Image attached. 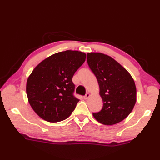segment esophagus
<instances>
[{"mask_svg":"<svg viewBox=\"0 0 160 160\" xmlns=\"http://www.w3.org/2000/svg\"><path fill=\"white\" fill-rule=\"evenodd\" d=\"M89 97H90V94H89V93H86L85 96H84V99L87 100V99H88V98H89Z\"/></svg>","mask_w":160,"mask_h":160,"instance_id":"34e87169","label":"esophagus"}]
</instances>
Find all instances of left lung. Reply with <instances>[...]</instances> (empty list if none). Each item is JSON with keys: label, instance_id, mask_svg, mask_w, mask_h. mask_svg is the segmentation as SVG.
Returning <instances> with one entry per match:
<instances>
[{"label": "left lung", "instance_id": "left-lung-1", "mask_svg": "<svg viewBox=\"0 0 160 160\" xmlns=\"http://www.w3.org/2000/svg\"><path fill=\"white\" fill-rule=\"evenodd\" d=\"M87 63L96 76L102 98V110L93 113L104 125L120 122L131 113L136 102V87L128 71L111 57L101 53H88Z\"/></svg>", "mask_w": 160, "mask_h": 160}]
</instances>
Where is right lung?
<instances>
[{"instance_id": "obj_1", "label": "right lung", "mask_w": 160, "mask_h": 160, "mask_svg": "<svg viewBox=\"0 0 160 160\" xmlns=\"http://www.w3.org/2000/svg\"><path fill=\"white\" fill-rule=\"evenodd\" d=\"M86 54L67 50L42 61L27 81L29 102L36 113L49 122L65 120L79 102L73 96L75 72L84 62Z\"/></svg>"}]
</instances>
